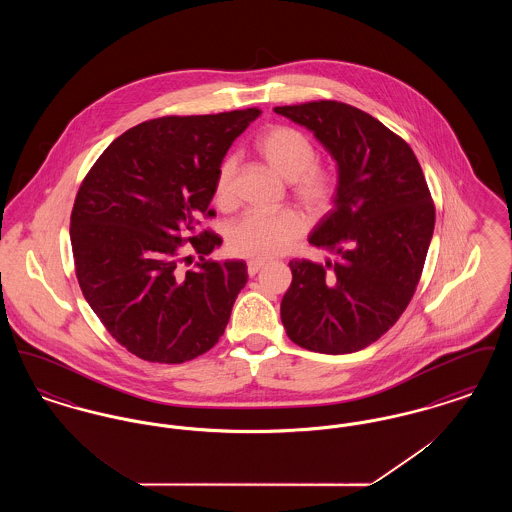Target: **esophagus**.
Listing matches in <instances>:
<instances>
[{"label":"esophagus","instance_id":"obj_1","mask_svg":"<svg viewBox=\"0 0 512 512\" xmlns=\"http://www.w3.org/2000/svg\"><path fill=\"white\" fill-rule=\"evenodd\" d=\"M267 267V261H261V259H253V261H249L247 263V272H249V276H255L261 268Z\"/></svg>","mask_w":512,"mask_h":512}]
</instances>
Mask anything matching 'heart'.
I'll return each instance as SVG.
<instances>
[{
  "mask_svg": "<svg viewBox=\"0 0 512 512\" xmlns=\"http://www.w3.org/2000/svg\"><path fill=\"white\" fill-rule=\"evenodd\" d=\"M255 147L268 167L292 184V194L309 213L324 211L336 192V178L317 163L313 142L292 126H272ZM238 174L236 157H226L217 169L213 197L220 207L234 203V182ZM305 224L293 211H247L226 234L228 249L247 259H270L288 251L303 234Z\"/></svg>",
  "mask_w": 512,
  "mask_h": 512,
  "instance_id": "b5f03b06",
  "label": "heart"
}]
</instances>
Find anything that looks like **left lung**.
Segmentation results:
<instances>
[{"mask_svg":"<svg viewBox=\"0 0 512 512\" xmlns=\"http://www.w3.org/2000/svg\"><path fill=\"white\" fill-rule=\"evenodd\" d=\"M311 130L338 165L334 207L309 244L324 263L293 259L280 317L303 349L343 355L384 336L420 280L436 209L409 144L365 111L340 101L274 107Z\"/></svg>","mask_w":512,"mask_h":512,"instance_id":"left-lung-1","label":"left lung"}]
</instances>
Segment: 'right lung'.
I'll list each match as a JSON object with an SVG mask.
<instances>
[{
	"instance_id": "1",
	"label": "right lung",
	"mask_w": 512,
	"mask_h": 512,
	"mask_svg": "<svg viewBox=\"0 0 512 512\" xmlns=\"http://www.w3.org/2000/svg\"><path fill=\"white\" fill-rule=\"evenodd\" d=\"M259 109L161 117L126 130L86 174L71 215L80 290L132 355L180 365L209 351L247 282L244 261H205L222 244L197 234L228 147ZM200 255L182 271L181 244Z\"/></svg>"
}]
</instances>
